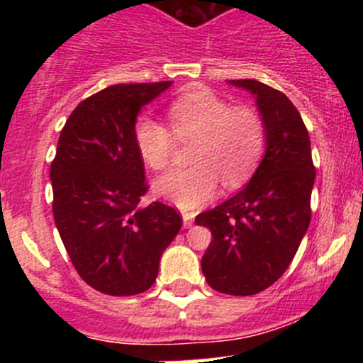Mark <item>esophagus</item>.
Listing matches in <instances>:
<instances>
[{"label":"esophagus","instance_id":"1","mask_svg":"<svg viewBox=\"0 0 363 363\" xmlns=\"http://www.w3.org/2000/svg\"><path fill=\"white\" fill-rule=\"evenodd\" d=\"M182 221H184V226L186 228H189V226L193 225V219H195V212L191 211H182Z\"/></svg>","mask_w":363,"mask_h":363}]
</instances>
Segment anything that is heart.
Instances as JSON below:
<instances>
[{
    "label": "heart",
    "mask_w": 363,
    "mask_h": 363,
    "mask_svg": "<svg viewBox=\"0 0 363 363\" xmlns=\"http://www.w3.org/2000/svg\"><path fill=\"white\" fill-rule=\"evenodd\" d=\"M174 134L160 121L140 117L135 123L138 155L152 170L172 163L175 138L195 140L188 168L161 175L155 191L181 208H195L212 199L219 179L226 188H239L258 167L267 147V128L256 108L233 107L232 101L208 89L182 94L168 107Z\"/></svg>",
    "instance_id": "heart-1"
}]
</instances>
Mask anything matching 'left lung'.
I'll return each instance as SVG.
<instances>
[{"label": "left lung", "mask_w": 363, "mask_h": 363, "mask_svg": "<svg viewBox=\"0 0 363 363\" xmlns=\"http://www.w3.org/2000/svg\"><path fill=\"white\" fill-rule=\"evenodd\" d=\"M255 94L267 147L250 184L195 218L212 232L202 256L208 286L246 296L272 286L290 267L311 223L316 168L307 128L288 96L255 79L230 80Z\"/></svg>", "instance_id": "1"}]
</instances>
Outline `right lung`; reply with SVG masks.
Masks as SVG:
<instances>
[{
	"label": "right lung",
	"instance_id": "right-lung-1",
	"mask_svg": "<svg viewBox=\"0 0 363 363\" xmlns=\"http://www.w3.org/2000/svg\"><path fill=\"white\" fill-rule=\"evenodd\" d=\"M170 84H116L80 101L50 163L54 221L65 250L79 276L105 295L149 290L182 226L170 205H138L149 186L135 123Z\"/></svg>",
	"mask_w": 363,
	"mask_h": 363
}]
</instances>
